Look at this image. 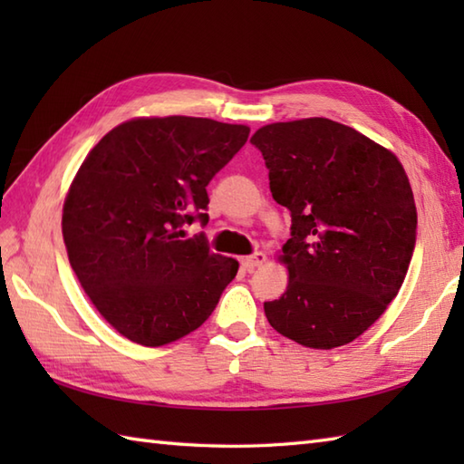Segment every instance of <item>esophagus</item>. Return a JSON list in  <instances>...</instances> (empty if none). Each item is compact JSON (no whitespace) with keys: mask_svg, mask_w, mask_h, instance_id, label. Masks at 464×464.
Returning a JSON list of instances; mask_svg holds the SVG:
<instances>
[{"mask_svg":"<svg viewBox=\"0 0 464 464\" xmlns=\"http://www.w3.org/2000/svg\"><path fill=\"white\" fill-rule=\"evenodd\" d=\"M267 261V255L265 253H261V251H257V253H253V255H249V257H241V265L247 271H255L257 267H261V265Z\"/></svg>","mask_w":464,"mask_h":464,"instance_id":"1","label":"esophagus"}]
</instances>
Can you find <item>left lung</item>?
<instances>
[{
  "label": "left lung",
  "instance_id": "obj_1",
  "mask_svg": "<svg viewBox=\"0 0 464 464\" xmlns=\"http://www.w3.org/2000/svg\"><path fill=\"white\" fill-rule=\"evenodd\" d=\"M251 143L273 199L291 211L289 285L265 303L271 327L309 349L354 341L387 311L409 269L417 207L397 155L327 117L271 123Z\"/></svg>",
  "mask_w": 464,
  "mask_h": 464
}]
</instances>
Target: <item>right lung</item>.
Masks as SVG:
<instances>
[{
    "label": "right lung",
    "mask_w": 464,
    "mask_h": 464,
    "mask_svg": "<svg viewBox=\"0 0 464 464\" xmlns=\"http://www.w3.org/2000/svg\"><path fill=\"white\" fill-rule=\"evenodd\" d=\"M247 137V125L207 117H135L87 153L65 195L63 241L87 297L125 339L185 337L235 279L239 263L183 239V225L209 221L205 187Z\"/></svg>",
    "instance_id": "add662e5"
}]
</instances>
